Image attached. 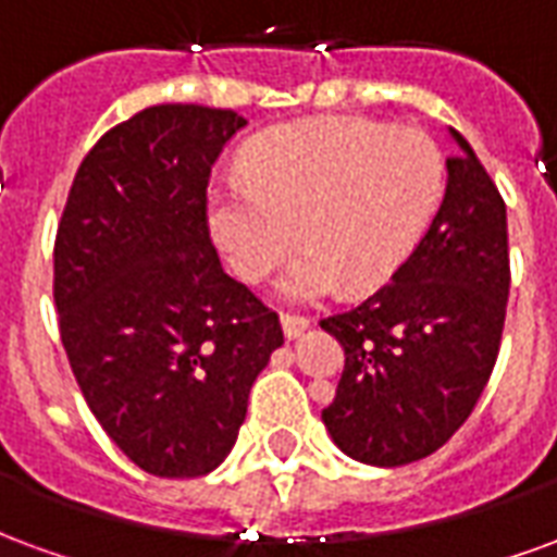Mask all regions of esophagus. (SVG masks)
<instances>
[{
	"label": "esophagus",
	"mask_w": 557,
	"mask_h": 557,
	"mask_svg": "<svg viewBox=\"0 0 557 557\" xmlns=\"http://www.w3.org/2000/svg\"><path fill=\"white\" fill-rule=\"evenodd\" d=\"M280 325H283V334L289 339L301 337L304 331L310 327V319L307 315H295V313H283L280 315Z\"/></svg>",
	"instance_id": "34e87169"
}]
</instances>
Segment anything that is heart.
Returning a JSON list of instances; mask_svg holds the SVG:
<instances>
[{"mask_svg": "<svg viewBox=\"0 0 557 557\" xmlns=\"http://www.w3.org/2000/svg\"><path fill=\"white\" fill-rule=\"evenodd\" d=\"M444 194V158L414 127L327 115L259 139L238 178L208 196V220L232 271L262 283L301 242L280 289L315 301L373 292L397 274Z\"/></svg>", "mask_w": 557, "mask_h": 557, "instance_id": "b5f03b06", "label": "heart"}]
</instances>
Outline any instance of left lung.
<instances>
[{
	"mask_svg": "<svg viewBox=\"0 0 557 557\" xmlns=\"http://www.w3.org/2000/svg\"><path fill=\"white\" fill-rule=\"evenodd\" d=\"M430 230L385 286L322 319L346 351L322 411L343 454L379 468L418 462L478 406L502 349L510 253L507 208L462 134Z\"/></svg>",
	"mask_w": 557,
	"mask_h": 557,
	"instance_id": "8db88e82",
	"label": "left lung"
}]
</instances>
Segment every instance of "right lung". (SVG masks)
<instances>
[{
    "mask_svg": "<svg viewBox=\"0 0 557 557\" xmlns=\"http://www.w3.org/2000/svg\"><path fill=\"white\" fill-rule=\"evenodd\" d=\"M247 119L160 103L79 163L53 247L67 363L119 450L154 478H202L238 438L283 346L274 310L220 265L208 178Z\"/></svg>",
    "mask_w": 557,
    "mask_h": 557,
    "instance_id": "1",
    "label": "right lung"
}]
</instances>
